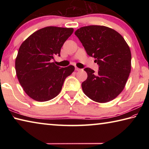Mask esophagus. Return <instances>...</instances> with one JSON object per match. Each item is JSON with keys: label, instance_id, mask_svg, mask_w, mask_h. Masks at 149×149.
I'll use <instances>...</instances> for the list:
<instances>
[{"label": "esophagus", "instance_id": "esophagus-1", "mask_svg": "<svg viewBox=\"0 0 149 149\" xmlns=\"http://www.w3.org/2000/svg\"><path fill=\"white\" fill-rule=\"evenodd\" d=\"M75 71H80V70H81V69H79V68H75Z\"/></svg>", "mask_w": 149, "mask_h": 149}]
</instances>
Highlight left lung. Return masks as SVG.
Masks as SVG:
<instances>
[{
    "label": "left lung",
    "mask_w": 149,
    "mask_h": 149,
    "mask_svg": "<svg viewBox=\"0 0 149 149\" xmlns=\"http://www.w3.org/2000/svg\"><path fill=\"white\" fill-rule=\"evenodd\" d=\"M75 35L99 66L97 73L84 69L87 78L81 84L83 91L97 102L114 99L124 89L131 72L132 54L127 42L119 33L102 26L82 27Z\"/></svg>",
    "instance_id": "left-lung-1"
}]
</instances>
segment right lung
<instances>
[{"label": "right lung", "mask_w": 149, "mask_h": 149, "mask_svg": "<svg viewBox=\"0 0 149 149\" xmlns=\"http://www.w3.org/2000/svg\"><path fill=\"white\" fill-rule=\"evenodd\" d=\"M73 28L49 26L34 32L22 42L15 62L17 77L26 94L36 101H48L59 94L74 65L60 68L52 62L60 56Z\"/></svg>", "instance_id": "add662e5"}]
</instances>
